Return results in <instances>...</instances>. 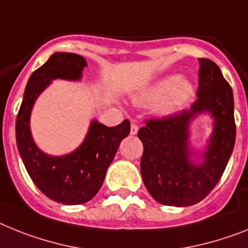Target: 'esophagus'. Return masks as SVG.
Masks as SVG:
<instances>
[{
    "instance_id": "1",
    "label": "esophagus",
    "mask_w": 248,
    "mask_h": 248,
    "mask_svg": "<svg viewBox=\"0 0 248 248\" xmlns=\"http://www.w3.org/2000/svg\"><path fill=\"white\" fill-rule=\"evenodd\" d=\"M137 131H139V126L136 124H131V130H130V134L131 135H136Z\"/></svg>"
}]
</instances>
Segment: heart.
<instances>
[{
    "label": "heart",
    "mask_w": 248,
    "mask_h": 248,
    "mask_svg": "<svg viewBox=\"0 0 248 248\" xmlns=\"http://www.w3.org/2000/svg\"><path fill=\"white\" fill-rule=\"evenodd\" d=\"M193 94L194 88L188 79L170 76L143 89L135 101L145 106L157 103L156 112L161 116H168L182 109L193 98Z\"/></svg>",
    "instance_id": "1"
}]
</instances>
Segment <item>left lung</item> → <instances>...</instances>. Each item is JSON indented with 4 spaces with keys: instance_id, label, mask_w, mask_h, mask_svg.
Instances as JSON below:
<instances>
[{
    "instance_id": "left-lung-1",
    "label": "left lung",
    "mask_w": 248,
    "mask_h": 248,
    "mask_svg": "<svg viewBox=\"0 0 248 248\" xmlns=\"http://www.w3.org/2000/svg\"><path fill=\"white\" fill-rule=\"evenodd\" d=\"M199 62L197 101L189 111L161 120H149L139 130L142 141L141 175L154 199L164 205L188 207L199 203L219 182L234 147L233 92L217 64ZM207 111L214 117V132L202 163H194L188 146L191 120Z\"/></svg>"
}]
</instances>
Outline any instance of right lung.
<instances>
[{
  "label": "right lung",
  "mask_w": 248,
  "mask_h": 248,
  "mask_svg": "<svg viewBox=\"0 0 248 248\" xmlns=\"http://www.w3.org/2000/svg\"><path fill=\"white\" fill-rule=\"evenodd\" d=\"M85 66L78 54L54 53L29 78L16 118V142L29 175L47 198L68 205L83 204L98 193L121 141L130 134L128 120L114 127L93 120L84 141L73 153L51 156L36 146L30 131L35 101L54 79L79 80Z\"/></svg>",
  "instance_id": "obj_1"
}]
</instances>
